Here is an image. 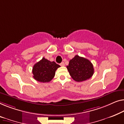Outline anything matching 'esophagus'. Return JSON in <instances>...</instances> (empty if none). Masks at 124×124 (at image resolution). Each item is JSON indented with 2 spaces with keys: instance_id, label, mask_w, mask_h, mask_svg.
<instances>
[{
  "instance_id": "obj_1",
  "label": "esophagus",
  "mask_w": 124,
  "mask_h": 124,
  "mask_svg": "<svg viewBox=\"0 0 124 124\" xmlns=\"http://www.w3.org/2000/svg\"><path fill=\"white\" fill-rule=\"evenodd\" d=\"M60 65L62 66H65V64H64V62H62V63H60Z\"/></svg>"
}]
</instances>
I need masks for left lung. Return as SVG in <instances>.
Instances as JSON below:
<instances>
[{
    "mask_svg": "<svg viewBox=\"0 0 124 124\" xmlns=\"http://www.w3.org/2000/svg\"><path fill=\"white\" fill-rule=\"evenodd\" d=\"M70 75L76 82H83L92 77L94 73L93 64L88 59L75 55L66 66Z\"/></svg>",
    "mask_w": 124,
    "mask_h": 124,
    "instance_id": "left-lung-1",
    "label": "left lung"
}]
</instances>
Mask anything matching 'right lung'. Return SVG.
<instances>
[{"label": "right lung", "instance_id": "obj_1", "mask_svg": "<svg viewBox=\"0 0 124 124\" xmlns=\"http://www.w3.org/2000/svg\"><path fill=\"white\" fill-rule=\"evenodd\" d=\"M60 66L54 62H50L45 58L36 63L33 66V77L37 81L46 83L53 79L55 71Z\"/></svg>", "mask_w": 124, "mask_h": 124}]
</instances>
